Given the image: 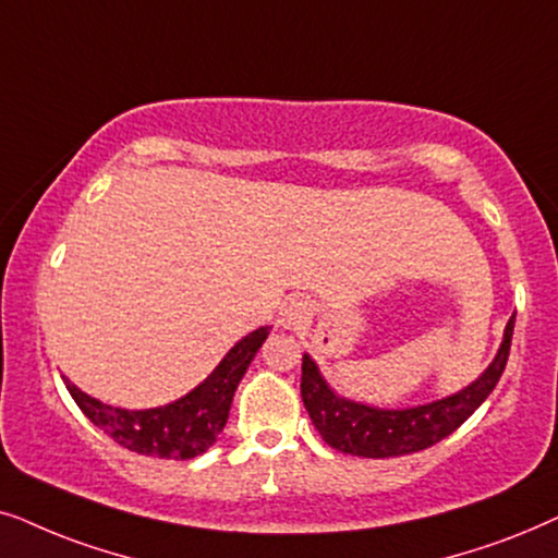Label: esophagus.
<instances>
[{"mask_svg": "<svg viewBox=\"0 0 558 558\" xmlns=\"http://www.w3.org/2000/svg\"><path fill=\"white\" fill-rule=\"evenodd\" d=\"M311 316H314V306L303 295H293L280 306V326H286V329H303V326H308Z\"/></svg>", "mask_w": 558, "mask_h": 558, "instance_id": "obj_1", "label": "esophagus"}]
</instances>
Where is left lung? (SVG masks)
I'll return each instance as SVG.
<instances>
[{
  "label": "left lung",
  "mask_w": 558,
  "mask_h": 558,
  "mask_svg": "<svg viewBox=\"0 0 558 558\" xmlns=\"http://www.w3.org/2000/svg\"><path fill=\"white\" fill-rule=\"evenodd\" d=\"M512 326H515V314L505 326L502 344L497 349L493 365L472 385H466L464 390L449 398L434 400L428 405L403 408V411H383V408H369L365 403H354V400L337 396L318 373L316 362L308 354H303V405H306L322 439L337 451H344V454L385 459L428 449L462 426L495 390L505 365H508Z\"/></svg>",
  "instance_id": "1"
}]
</instances>
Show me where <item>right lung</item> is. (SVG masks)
<instances>
[{"instance_id":"obj_1","label":"right lung","mask_w":558,"mask_h":558,"mask_svg":"<svg viewBox=\"0 0 558 558\" xmlns=\"http://www.w3.org/2000/svg\"><path fill=\"white\" fill-rule=\"evenodd\" d=\"M267 333L270 326H259L257 331L247 333L229 349L225 360L198 388L175 403L150 411L111 408L81 392L69 377H63V383L86 418L111 436L119 447L158 459H193L217 441L229 418L236 385L247 373L252 356L263 347Z\"/></svg>"}]
</instances>
